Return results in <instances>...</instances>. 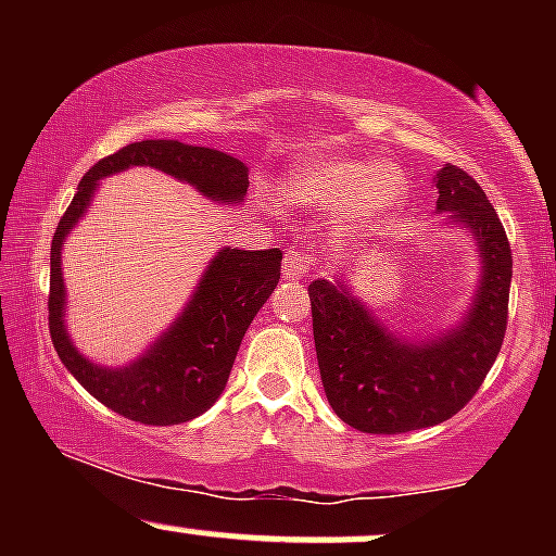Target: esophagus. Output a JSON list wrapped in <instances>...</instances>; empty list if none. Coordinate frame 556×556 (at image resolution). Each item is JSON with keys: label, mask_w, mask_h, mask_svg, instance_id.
<instances>
[{"label": "esophagus", "mask_w": 556, "mask_h": 556, "mask_svg": "<svg viewBox=\"0 0 556 556\" xmlns=\"http://www.w3.org/2000/svg\"><path fill=\"white\" fill-rule=\"evenodd\" d=\"M311 269H314V258H311L305 251H300V248H292V251L285 253V261H282L285 277L303 279V277H308Z\"/></svg>", "instance_id": "obj_1"}]
</instances>
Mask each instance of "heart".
<instances>
[{
    "instance_id": "1",
    "label": "heart",
    "mask_w": 556,
    "mask_h": 556,
    "mask_svg": "<svg viewBox=\"0 0 556 556\" xmlns=\"http://www.w3.org/2000/svg\"><path fill=\"white\" fill-rule=\"evenodd\" d=\"M285 193L308 212L342 206V229H368L384 222L405 201L407 177L397 164L361 162L350 156H318L298 164Z\"/></svg>"
}]
</instances>
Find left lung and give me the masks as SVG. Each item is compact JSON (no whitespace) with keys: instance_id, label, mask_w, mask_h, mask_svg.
Masks as SVG:
<instances>
[{"instance_id":"1","label":"left lung","mask_w":556,"mask_h":556,"mask_svg":"<svg viewBox=\"0 0 556 556\" xmlns=\"http://www.w3.org/2000/svg\"><path fill=\"white\" fill-rule=\"evenodd\" d=\"M437 212L470 229L481 256L473 303L457 327L426 340L392 334L348 285H308L321 384L331 410L366 433H405L463 410L494 366L507 331L513 251L504 227L468 172L444 164L433 177Z\"/></svg>"}]
</instances>
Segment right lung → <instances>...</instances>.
I'll return each mask as SVG.
<instances>
[{
    "label": "right lung",
    "mask_w": 556,
    "mask_h": 556,
    "mask_svg": "<svg viewBox=\"0 0 556 556\" xmlns=\"http://www.w3.org/2000/svg\"><path fill=\"white\" fill-rule=\"evenodd\" d=\"M127 167H154L190 182L216 203H240L248 193V167L240 159L180 140H140L101 159L83 175L73 203L56 225L49 274V331L60 361L86 392L119 416L146 426H175L198 418L225 392L235 355L253 316L279 282L282 251L222 248L203 271L193 298L140 358L123 368L91 363L75 350L65 329L62 245L86 214L99 180Z\"/></svg>",
    "instance_id": "right-lung-1"
}]
</instances>
